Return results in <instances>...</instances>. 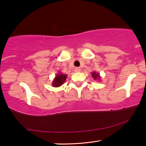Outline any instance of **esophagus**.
Masks as SVG:
<instances>
[{
	"mask_svg": "<svg viewBox=\"0 0 146 146\" xmlns=\"http://www.w3.org/2000/svg\"><path fill=\"white\" fill-rule=\"evenodd\" d=\"M75 70V72H80L81 71L80 68H76Z\"/></svg>",
	"mask_w": 146,
	"mask_h": 146,
	"instance_id": "1",
	"label": "esophagus"
}]
</instances>
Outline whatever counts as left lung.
Wrapping results in <instances>:
<instances>
[{
  "instance_id": "1",
  "label": "left lung",
  "mask_w": 146,
  "mask_h": 146,
  "mask_svg": "<svg viewBox=\"0 0 146 146\" xmlns=\"http://www.w3.org/2000/svg\"><path fill=\"white\" fill-rule=\"evenodd\" d=\"M91 76H92V77L94 78V80H98L99 81L100 80V73H97L96 71H93L91 73Z\"/></svg>"
}]
</instances>
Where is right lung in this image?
<instances>
[{"label": "right lung", "instance_id": "add662e5", "mask_svg": "<svg viewBox=\"0 0 146 146\" xmlns=\"http://www.w3.org/2000/svg\"><path fill=\"white\" fill-rule=\"evenodd\" d=\"M67 75H64L62 73H58L52 81V86L55 88L60 87V86H61L65 82L66 78H67Z\"/></svg>", "mask_w": 146, "mask_h": 146}]
</instances>
